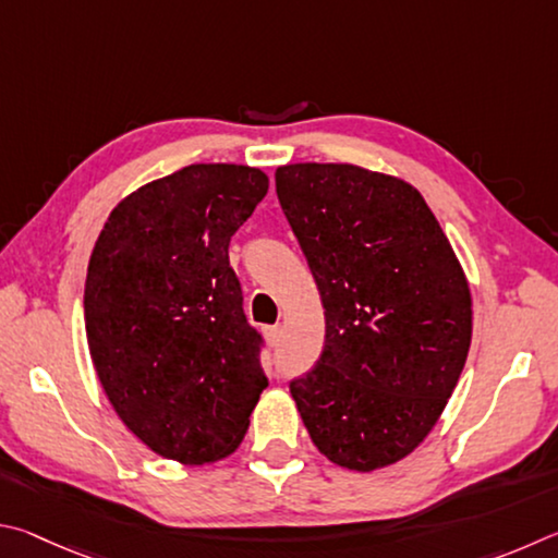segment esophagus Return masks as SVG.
I'll use <instances>...</instances> for the list:
<instances>
[{
  "instance_id": "1",
  "label": "esophagus",
  "mask_w": 558,
  "mask_h": 558,
  "mask_svg": "<svg viewBox=\"0 0 558 558\" xmlns=\"http://www.w3.org/2000/svg\"><path fill=\"white\" fill-rule=\"evenodd\" d=\"M264 333H267V340H269V345H271V348H277V345H279L281 326H269L267 330H264Z\"/></svg>"
}]
</instances>
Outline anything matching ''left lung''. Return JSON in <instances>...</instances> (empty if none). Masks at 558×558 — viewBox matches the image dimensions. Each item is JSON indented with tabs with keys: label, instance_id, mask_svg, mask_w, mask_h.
Listing matches in <instances>:
<instances>
[{
	"label": "left lung",
	"instance_id": "obj_1",
	"mask_svg": "<svg viewBox=\"0 0 558 558\" xmlns=\"http://www.w3.org/2000/svg\"><path fill=\"white\" fill-rule=\"evenodd\" d=\"M277 195L326 308L316 365L289 383L318 451L375 471L414 451L463 373L471 289L414 185L353 163H289Z\"/></svg>",
	"mask_w": 558,
	"mask_h": 558
}]
</instances>
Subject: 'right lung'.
<instances>
[{
    "mask_svg": "<svg viewBox=\"0 0 558 558\" xmlns=\"http://www.w3.org/2000/svg\"><path fill=\"white\" fill-rule=\"evenodd\" d=\"M267 189L250 166H185L126 195L95 242L83 301L95 373L126 428L171 461L232 453L269 385L228 254Z\"/></svg>",
    "mask_w": 558,
    "mask_h": 558,
    "instance_id": "right-lung-1",
    "label": "right lung"
}]
</instances>
